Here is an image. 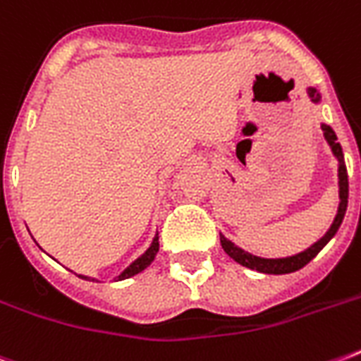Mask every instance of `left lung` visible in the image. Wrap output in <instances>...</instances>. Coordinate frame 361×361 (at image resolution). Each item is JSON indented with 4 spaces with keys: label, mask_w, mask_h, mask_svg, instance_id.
<instances>
[{
    "label": "left lung",
    "mask_w": 361,
    "mask_h": 361,
    "mask_svg": "<svg viewBox=\"0 0 361 361\" xmlns=\"http://www.w3.org/2000/svg\"><path fill=\"white\" fill-rule=\"evenodd\" d=\"M307 95L311 99V103L320 104L322 97H320V93L317 92V87L309 86ZM320 129L324 133V138L328 142V146H330L331 153H334V157L337 159V185H339V206H337V214L334 217V223L328 228L324 236L320 238L319 241H314L313 245L307 247V249H303L302 252H296V255H292V257H283V258H264V257H257V255H252V252H247L245 249H241L238 247L234 241H231L228 238H225L223 234L221 236V245L225 249V252L231 258H234L238 264L241 266H245L249 269H255V271H260V274H269V275H283V274H292V271H298V269H302L305 264H309L313 260L317 255H319L324 245L331 238L336 236L337 231H339V226L343 223V217H345V212H347V204H348V174H347V164H345V157H343V149L341 144L337 142V136L334 133L330 125L320 123Z\"/></svg>",
    "instance_id": "obj_1"
}]
</instances>
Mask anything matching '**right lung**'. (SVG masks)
Returning a JSON list of instances; mask_svg holds the SVG:
<instances>
[{
    "label": "right lung",
    "mask_w": 361,
    "mask_h": 361,
    "mask_svg": "<svg viewBox=\"0 0 361 361\" xmlns=\"http://www.w3.org/2000/svg\"><path fill=\"white\" fill-rule=\"evenodd\" d=\"M159 251V234L155 232V236H153L152 243H149V247H147L146 251L142 252L140 257L136 258V260H133V262L127 266V268L121 271L118 277H114V281H123V279H129V277H133V275L136 274H140V271H144V269L149 266V264L155 260V255H157ZM78 277H82V279H86V281H95L93 277H87V275H78Z\"/></svg>",
    "instance_id": "1"
}]
</instances>
